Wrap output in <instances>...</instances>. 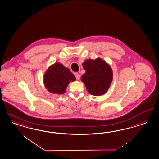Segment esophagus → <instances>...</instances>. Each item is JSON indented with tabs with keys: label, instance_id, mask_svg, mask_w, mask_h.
<instances>
[{
	"label": "esophagus",
	"instance_id": "obj_1",
	"mask_svg": "<svg viewBox=\"0 0 159 159\" xmlns=\"http://www.w3.org/2000/svg\"><path fill=\"white\" fill-rule=\"evenodd\" d=\"M75 76L76 79H77V80H78V81L80 80V75L78 73H75Z\"/></svg>",
	"mask_w": 159,
	"mask_h": 159
}]
</instances>
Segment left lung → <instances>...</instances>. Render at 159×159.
<instances>
[{"mask_svg":"<svg viewBox=\"0 0 159 159\" xmlns=\"http://www.w3.org/2000/svg\"><path fill=\"white\" fill-rule=\"evenodd\" d=\"M86 71L81 77L88 92L92 95H102L109 89L112 79L113 72L109 64L98 58L95 60L89 59L82 63Z\"/></svg>","mask_w":159,"mask_h":159,"instance_id":"obj_1","label":"left lung"}]
</instances>
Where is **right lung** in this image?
<instances>
[{
    "instance_id": "obj_1",
    "label": "right lung",
    "mask_w": 159,
    "mask_h": 159,
    "mask_svg": "<svg viewBox=\"0 0 159 159\" xmlns=\"http://www.w3.org/2000/svg\"><path fill=\"white\" fill-rule=\"evenodd\" d=\"M75 77L69 69L60 63L50 66L44 76V84L48 91L56 94H63L68 84L74 81Z\"/></svg>"
}]
</instances>
